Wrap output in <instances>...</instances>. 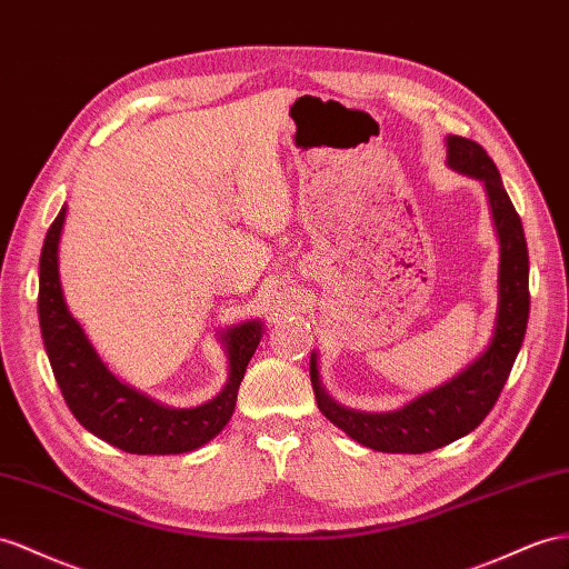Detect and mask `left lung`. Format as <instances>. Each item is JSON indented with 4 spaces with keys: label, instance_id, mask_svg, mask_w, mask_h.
<instances>
[{
    "label": "left lung",
    "instance_id": "8db88e82",
    "mask_svg": "<svg viewBox=\"0 0 569 569\" xmlns=\"http://www.w3.org/2000/svg\"><path fill=\"white\" fill-rule=\"evenodd\" d=\"M447 166L483 182L495 232L500 242L498 310L483 353L445 385L403 403L397 411H356L329 397L319 377L317 351L310 356L315 399L333 426L351 440L389 455H423L476 430L498 401L512 370L529 322V250L521 218L509 201L498 168L471 139L447 137Z\"/></svg>",
    "mask_w": 569,
    "mask_h": 569
}]
</instances>
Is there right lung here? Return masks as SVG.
<instances>
[{
  "label": "right lung",
  "mask_w": 569,
  "mask_h": 569,
  "mask_svg": "<svg viewBox=\"0 0 569 569\" xmlns=\"http://www.w3.org/2000/svg\"><path fill=\"white\" fill-rule=\"evenodd\" d=\"M67 207L57 213L40 252L38 319L54 380L69 411L100 440L129 455H184L211 442L236 411L238 389L264 337L261 319L218 331L228 358V380L209 401L172 409L124 385L98 356L77 317L69 312L60 281V240Z\"/></svg>",
  "instance_id": "obj_1"
}]
</instances>
